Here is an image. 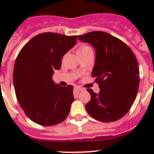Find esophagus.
<instances>
[{"instance_id":"esophagus-1","label":"esophagus","mask_w":154,"mask_h":154,"mask_svg":"<svg viewBox=\"0 0 154 154\" xmlns=\"http://www.w3.org/2000/svg\"><path fill=\"white\" fill-rule=\"evenodd\" d=\"M75 90H77V91H82V90H84V89L79 87V86H75Z\"/></svg>"}]
</instances>
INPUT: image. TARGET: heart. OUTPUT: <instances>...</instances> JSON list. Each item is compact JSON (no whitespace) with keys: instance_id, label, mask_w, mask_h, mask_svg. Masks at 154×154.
I'll return each mask as SVG.
<instances>
[{"instance_id":"obj_1","label":"heart","mask_w":154,"mask_h":154,"mask_svg":"<svg viewBox=\"0 0 154 154\" xmlns=\"http://www.w3.org/2000/svg\"><path fill=\"white\" fill-rule=\"evenodd\" d=\"M92 51V49L90 48V47H87V46H83V47H80L79 49L78 50V51H77V53H78V54H79L86 53V52H88V51Z\"/></svg>"}]
</instances>
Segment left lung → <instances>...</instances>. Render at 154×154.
Segmentation results:
<instances>
[{
  "label": "left lung",
  "mask_w": 154,
  "mask_h": 154,
  "mask_svg": "<svg viewBox=\"0 0 154 154\" xmlns=\"http://www.w3.org/2000/svg\"><path fill=\"white\" fill-rule=\"evenodd\" d=\"M96 51L92 72L100 93L87 91L91 100L86 105L88 114L97 120L111 122L125 115L136 100L140 70L135 54L124 42L111 34L94 31L78 36Z\"/></svg>",
  "instance_id": "left-lung-1"
}]
</instances>
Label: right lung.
<instances>
[{
	"label": "right lung",
	"mask_w": 154,
	"mask_h": 154,
	"mask_svg": "<svg viewBox=\"0 0 154 154\" xmlns=\"http://www.w3.org/2000/svg\"><path fill=\"white\" fill-rule=\"evenodd\" d=\"M77 36L43 32L34 36L18 54L13 82L26 115L37 124L51 126L65 120L74 100L73 86L55 84L52 76L62 57L75 45Z\"/></svg>",
	"instance_id": "right-lung-1"
}]
</instances>
